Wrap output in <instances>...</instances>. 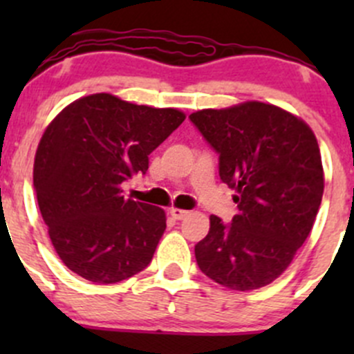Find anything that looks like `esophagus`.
Instances as JSON below:
<instances>
[{"label":"esophagus","mask_w":354,"mask_h":354,"mask_svg":"<svg viewBox=\"0 0 354 354\" xmlns=\"http://www.w3.org/2000/svg\"><path fill=\"white\" fill-rule=\"evenodd\" d=\"M169 214H171V216H173L176 221H181V219H185V217H187L190 212H188V210L176 209V207H173V209H169Z\"/></svg>","instance_id":"obj_1"}]
</instances>
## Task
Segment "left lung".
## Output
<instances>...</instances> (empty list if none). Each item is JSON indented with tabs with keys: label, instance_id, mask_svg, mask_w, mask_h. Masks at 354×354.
<instances>
[{
	"label": "left lung",
	"instance_id": "1",
	"mask_svg": "<svg viewBox=\"0 0 354 354\" xmlns=\"http://www.w3.org/2000/svg\"><path fill=\"white\" fill-rule=\"evenodd\" d=\"M190 121L219 154V176L240 210L231 224L210 216L195 245L200 270L236 291L267 286L305 243L322 202L315 135L295 114L257 101L197 111Z\"/></svg>",
	"mask_w": 354,
	"mask_h": 354
}]
</instances>
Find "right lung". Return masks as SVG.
<instances>
[{"label":"right lung","instance_id":"1","mask_svg":"<svg viewBox=\"0 0 354 354\" xmlns=\"http://www.w3.org/2000/svg\"><path fill=\"white\" fill-rule=\"evenodd\" d=\"M183 121L178 109L92 94L49 123L35 152L34 188L51 243L68 269L113 284L151 263L166 214L124 198L121 183L147 173L149 154Z\"/></svg>","mask_w":354,"mask_h":354}]
</instances>
